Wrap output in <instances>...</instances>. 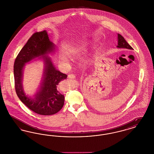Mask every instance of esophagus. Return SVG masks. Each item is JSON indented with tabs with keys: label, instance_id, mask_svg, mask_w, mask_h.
Returning a JSON list of instances; mask_svg holds the SVG:
<instances>
[{
	"label": "esophagus",
	"instance_id": "1",
	"mask_svg": "<svg viewBox=\"0 0 154 154\" xmlns=\"http://www.w3.org/2000/svg\"><path fill=\"white\" fill-rule=\"evenodd\" d=\"M68 79H74L75 78V75L74 74H69L68 75Z\"/></svg>",
	"mask_w": 154,
	"mask_h": 154
}]
</instances>
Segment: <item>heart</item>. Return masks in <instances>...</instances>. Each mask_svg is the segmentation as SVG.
Listing matches in <instances>:
<instances>
[{
    "mask_svg": "<svg viewBox=\"0 0 154 154\" xmlns=\"http://www.w3.org/2000/svg\"><path fill=\"white\" fill-rule=\"evenodd\" d=\"M60 60H61L62 62H67V59L66 58V57L64 56V55L60 56Z\"/></svg>",
    "mask_w": 154,
    "mask_h": 154,
    "instance_id": "1",
    "label": "heart"
}]
</instances>
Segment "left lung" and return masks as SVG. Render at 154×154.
I'll return each instance as SVG.
<instances>
[{"instance_id": "left-lung-1", "label": "left lung", "mask_w": 154, "mask_h": 154, "mask_svg": "<svg viewBox=\"0 0 154 154\" xmlns=\"http://www.w3.org/2000/svg\"><path fill=\"white\" fill-rule=\"evenodd\" d=\"M118 48H126L129 50H133L132 47L127 43L124 37L119 34H118Z\"/></svg>"}]
</instances>
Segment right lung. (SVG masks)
<instances>
[{"instance_id": "obj_1", "label": "right lung", "mask_w": 154, "mask_h": 154, "mask_svg": "<svg viewBox=\"0 0 154 154\" xmlns=\"http://www.w3.org/2000/svg\"><path fill=\"white\" fill-rule=\"evenodd\" d=\"M55 44L43 30L32 35L18 54L14 64L15 89L17 95L26 107L38 114L50 116L57 113L63 106L65 97L57 89L60 81L67 75L57 70L50 58L45 55L54 51ZM43 56L45 63L44 79L41 88L32 99L24 94L22 86L23 69L25 63L33 58Z\"/></svg>"}]
</instances>
